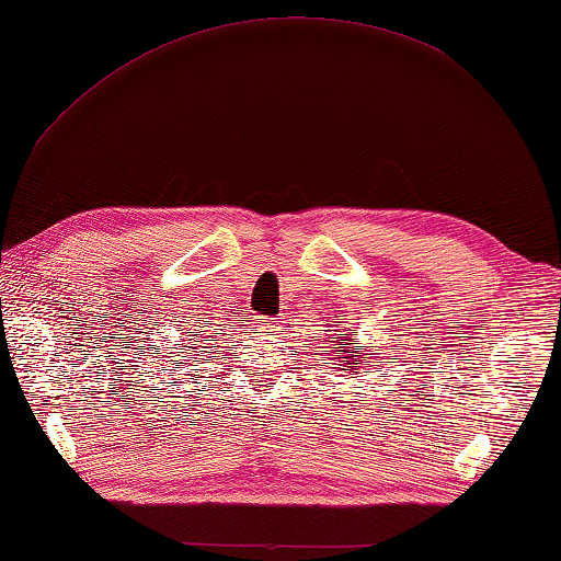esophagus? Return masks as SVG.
Returning <instances> with one entry per match:
<instances>
[{"label": "esophagus", "instance_id": "esophagus-1", "mask_svg": "<svg viewBox=\"0 0 561 561\" xmlns=\"http://www.w3.org/2000/svg\"><path fill=\"white\" fill-rule=\"evenodd\" d=\"M256 327H260L262 332H270V329L277 327V322H272V319H266V317H260L256 319Z\"/></svg>", "mask_w": 561, "mask_h": 561}]
</instances>
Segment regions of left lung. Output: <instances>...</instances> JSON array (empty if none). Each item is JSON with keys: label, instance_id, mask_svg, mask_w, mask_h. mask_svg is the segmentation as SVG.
I'll return each instance as SVG.
<instances>
[{"label": "left lung", "instance_id": "left-lung-1", "mask_svg": "<svg viewBox=\"0 0 561 561\" xmlns=\"http://www.w3.org/2000/svg\"><path fill=\"white\" fill-rule=\"evenodd\" d=\"M332 340H334V344H332V359L342 362V364H336V367H332V369L340 371V367H344V364H359L362 359H367V357H362L359 352H354V344H352L350 336H332Z\"/></svg>", "mask_w": 561, "mask_h": 561}]
</instances>
